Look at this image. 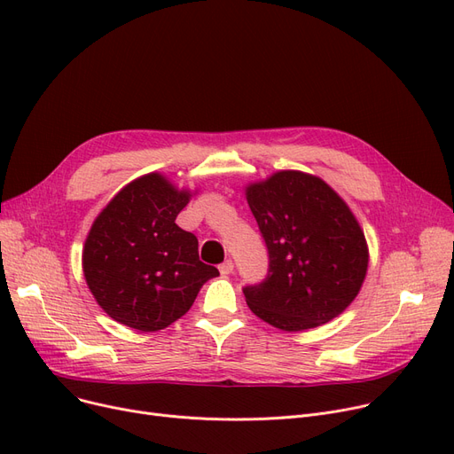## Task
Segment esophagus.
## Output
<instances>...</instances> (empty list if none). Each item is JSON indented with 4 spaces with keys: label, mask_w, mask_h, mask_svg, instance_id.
Here are the masks:
<instances>
[{
    "label": "esophagus",
    "mask_w": 454,
    "mask_h": 454,
    "mask_svg": "<svg viewBox=\"0 0 454 454\" xmlns=\"http://www.w3.org/2000/svg\"><path fill=\"white\" fill-rule=\"evenodd\" d=\"M219 270H221V274H223V276L231 274V272H233V262H231V260H226L224 263H221V265H219Z\"/></svg>",
    "instance_id": "1"
}]
</instances>
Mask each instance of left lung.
<instances>
[{
  "instance_id": "8db88e82",
  "label": "left lung",
  "mask_w": 454,
  "mask_h": 454,
  "mask_svg": "<svg viewBox=\"0 0 454 454\" xmlns=\"http://www.w3.org/2000/svg\"><path fill=\"white\" fill-rule=\"evenodd\" d=\"M247 202L269 250L267 278L243 289L265 323L317 328L356 299L367 274L364 230L341 196L301 170H280L247 185Z\"/></svg>"
}]
</instances>
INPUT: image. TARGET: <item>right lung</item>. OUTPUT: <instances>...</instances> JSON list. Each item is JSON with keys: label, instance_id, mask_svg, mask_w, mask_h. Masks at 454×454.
Here are the masks:
<instances>
[{"label": "right lung", "instance_id": "add662e5", "mask_svg": "<svg viewBox=\"0 0 454 454\" xmlns=\"http://www.w3.org/2000/svg\"><path fill=\"white\" fill-rule=\"evenodd\" d=\"M191 191L150 172L118 191L96 216L83 247V274L116 323L163 330L189 311L219 270L199 258V239L176 224Z\"/></svg>", "mask_w": 454, "mask_h": 454}]
</instances>
